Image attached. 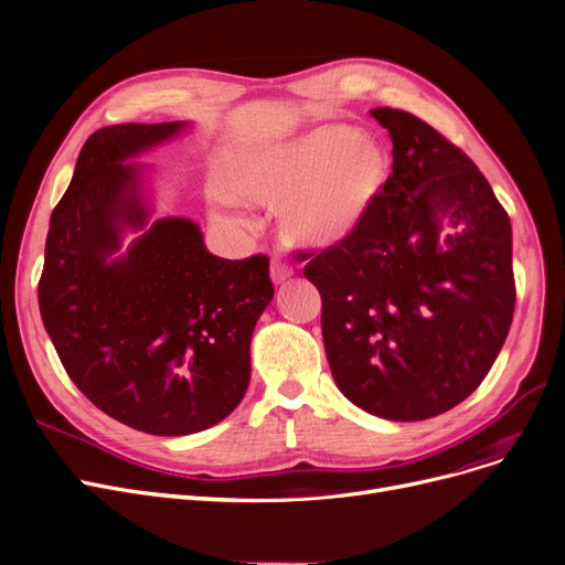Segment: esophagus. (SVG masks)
I'll use <instances>...</instances> for the list:
<instances>
[{
  "mask_svg": "<svg viewBox=\"0 0 565 565\" xmlns=\"http://www.w3.org/2000/svg\"><path fill=\"white\" fill-rule=\"evenodd\" d=\"M269 277H273V281L279 286V284H286L292 277V269L284 260L275 258L273 265H269Z\"/></svg>",
  "mask_w": 565,
  "mask_h": 565,
  "instance_id": "34e87169",
  "label": "esophagus"
}]
</instances>
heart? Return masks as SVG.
<instances>
[{
	"label": "heart",
	"instance_id": "obj_1",
	"mask_svg": "<svg viewBox=\"0 0 565 565\" xmlns=\"http://www.w3.org/2000/svg\"><path fill=\"white\" fill-rule=\"evenodd\" d=\"M392 175L387 147L355 127L328 125L239 154L222 189L239 205L277 212L292 247L337 249L370 224Z\"/></svg>",
	"mask_w": 565,
	"mask_h": 565
}]
</instances>
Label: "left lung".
Segmentation results:
<instances>
[{"mask_svg":"<svg viewBox=\"0 0 565 565\" xmlns=\"http://www.w3.org/2000/svg\"><path fill=\"white\" fill-rule=\"evenodd\" d=\"M372 117L392 140L387 189L362 233L305 275L343 397L415 423L492 370L514 311L512 226L476 163L427 121L395 108Z\"/></svg>","mask_w":565,"mask_h":565,"instance_id":"left-lung-1","label":"left lung"}]
</instances>
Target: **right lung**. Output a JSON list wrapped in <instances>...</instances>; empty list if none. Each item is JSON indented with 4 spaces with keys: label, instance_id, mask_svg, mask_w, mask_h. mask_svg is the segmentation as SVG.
Wrapping results in <instances>:
<instances>
[{
    "label": "right lung",
    "instance_id": "1",
    "mask_svg": "<svg viewBox=\"0 0 565 565\" xmlns=\"http://www.w3.org/2000/svg\"><path fill=\"white\" fill-rule=\"evenodd\" d=\"M189 129L113 125L87 138L53 210L39 281L71 381L110 418L154 436L203 431L235 411L254 328L275 298L267 256L218 258L191 218L152 222L150 166L134 159Z\"/></svg>",
    "mask_w": 565,
    "mask_h": 565
}]
</instances>
